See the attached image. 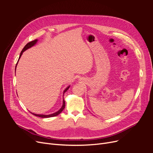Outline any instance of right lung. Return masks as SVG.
Returning <instances> with one entry per match:
<instances>
[{
    "label": "right lung",
    "mask_w": 153,
    "mask_h": 153,
    "mask_svg": "<svg viewBox=\"0 0 153 153\" xmlns=\"http://www.w3.org/2000/svg\"><path fill=\"white\" fill-rule=\"evenodd\" d=\"M36 42H37V39H35V40H33V41H31V42L28 43L25 46V47H24V48H23V50H22V52H21V53H20V56H19V59H20V58L21 57V56H22V53H23V51H25V50H27V49H28V48H31V46H33ZM17 63H18V62H17ZM17 64H16V67H17ZM15 69H16V68H15ZM69 86L68 87L66 88V89L65 90H64L63 94L65 93V92L68 91V89H69ZM64 108H65V101H64V100H63V105H62V107L61 108V109H60L59 110H58L57 112H56V113H54V114H51V115H37V114H33V113H31V114H33V115H35V116H36V117H42V118H50V117H55V116L58 115L60 113H61L62 111L64 110Z\"/></svg>",
    "instance_id": "1"
}]
</instances>
